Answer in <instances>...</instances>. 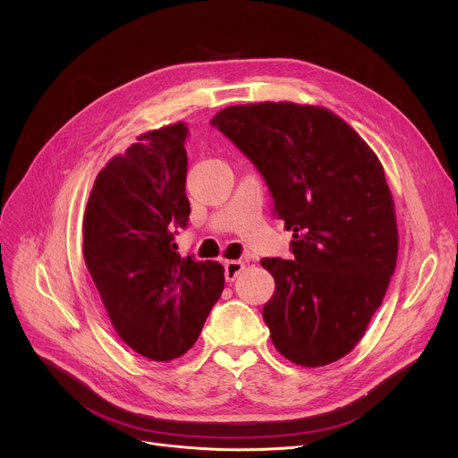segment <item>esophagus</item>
<instances>
[{"mask_svg": "<svg viewBox=\"0 0 458 458\" xmlns=\"http://www.w3.org/2000/svg\"><path fill=\"white\" fill-rule=\"evenodd\" d=\"M243 269H245L243 261H239V259L225 261V278H226V282H233Z\"/></svg>", "mask_w": 458, "mask_h": 458, "instance_id": "34e87169", "label": "esophagus"}]
</instances>
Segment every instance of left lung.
<instances>
[{"label": "left lung", "mask_w": 458, "mask_h": 458, "mask_svg": "<svg viewBox=\"0 0 458 458\" xmlns=\"http://www.w3.org/2000/svg\"><path fill=\"white\" fill-rule=\"evenodd\" d=\"M211 124L254 163L293 230V259L259 261L275 278L263 306L275 347L297 366L335 362L362 340L395 271V209L378 157L318 106H230Z\"/></svg>", "instance_id": "8db88e82"}]
</instances>
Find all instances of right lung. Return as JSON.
Instances as JSON below:
<instances>
[{"label":"right lung","mask_w":458,"mask_h":458,"mask_svg":"<svg viewBox=\"0 0 458 458\" xmlns=\"http://www.w3.org/2000/svg\"><path fill=\"white\" fill-rule=\"evenodd\" d=\"M183 123L137 137L96 176L83 216V256L107 316L135 352L156 362L185 354L225 290V269L176 252L185 228Z\"/></svg>","instance_id":"1"}]
</instances>
